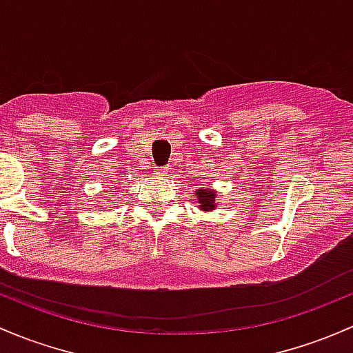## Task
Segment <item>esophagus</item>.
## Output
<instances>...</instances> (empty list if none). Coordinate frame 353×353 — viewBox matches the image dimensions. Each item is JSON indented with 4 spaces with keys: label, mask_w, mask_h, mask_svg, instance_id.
<instances>
[{
    "label": "esophagus",
    "mask_w": 353,
    "mask_h": 353,
    "mask_svg": "<svg viewBox=\"0 0 353 353\" xmlns=\"http://www.w3.org/2000/svg\"><path fill=\"white\" fill-rule=\"evenodd\" d=\"M154 174H155V176H159V177L165 176V174H167V167H155Z\"/></svg>",
    "instance_id": "34e87169"
}]
</instances>
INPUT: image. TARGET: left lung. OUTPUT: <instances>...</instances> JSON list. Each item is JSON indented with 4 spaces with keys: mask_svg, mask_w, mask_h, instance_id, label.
Listing matches in <instances>:
<instances>
[{
    "mask_svg": "<svg viewBox=\"0 0 353 353\" xmlns=\"http://www.w3.org/2000/svg\"><path fill=\"white\" fill-rule=\"evenodd\" d=\"M196 194H198V199H199V208L201 210H213L214 208V192L210 191V189H199V191H196Z\"/></svg>",
    "mask_w": 353,
    "mask_h": 353,
    "instance_id": "obj_1",
    "label": "left lung"
}]
</instances>
